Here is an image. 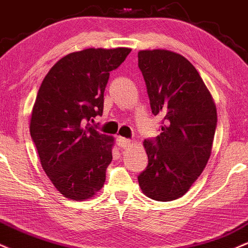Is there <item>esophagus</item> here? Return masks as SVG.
<instances>
[{"label":"esophagus","mask_w":248,"mask_h":248,"mask_svg":"<svg viewBox=\"0 0 248 248\" xmlns=\"http://www.w3.org/2000/svg\"><path fill=\"white\" fill-rule=\"evenodd\" d=\"M131 144V140L130 139H126L124 137H117V145L119 147H126Z\"/></svg>","instance_id":"obj_1"}]
</instances>
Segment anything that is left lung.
Segmentation results:
<instances>
[{"mask_svg":"<svg viewBox=\"0 0 248 248\" xmlns=\"http://www.w3.org/2000/svg\"><path fill=\"white\" fill-rule=\"evenodd\" d=\"M138 66L161 132L144 140L146 169L138 176L144 193L158 202L183 197L206 166L217 127V110L192 64L169 50H141Z\"/></svg>","mask_w":248,"mask_h":248,"instance_id":"8db88e82","label":"left lung"}]
</instances>
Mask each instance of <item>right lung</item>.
I'll list each match as a JSON object with an SVG mask.
<instances>
[{"mask_svg":"<svg viewBox=\"0 0 248 248\" xmlns=\"http://www.w3.org/2000/svg\"><path fill=\"white\" fill-rule=\"evenodd\" d=\"M131 49H85L61 58L42 82L32 108L30 135L42 168L66 198L84 200L105 182L113 138L93 126L104 90Z\"/></svg>","mask_w":248,"mask_h":248,"instance_id":"add662e5","label":"right lung"}]
</instances>
